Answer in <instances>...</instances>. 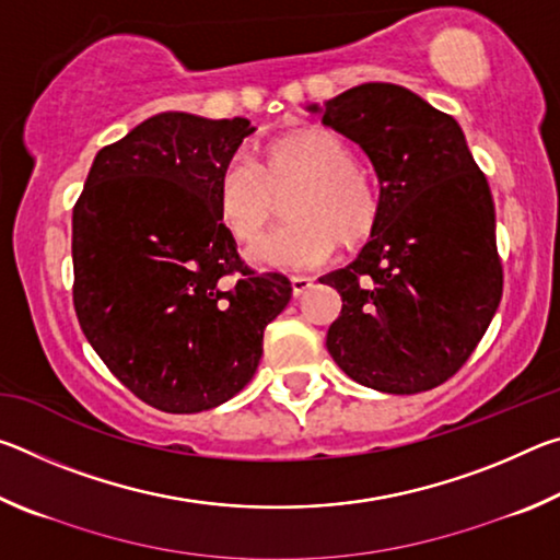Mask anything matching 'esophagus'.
<instances>
[{
  "instance_id": "1",
  "label": "esophagus",
  "mask_w": 560,
  "mask_h": 560,
  "mask_svg": "<svg viewBox=\"0 0 560 560\" xmlns=\"http://www.w3.org/2000/svg\"><path fill=\"white\" fill-rule=\"evenodd\" d=\"M311 287H314V279H308V277H291V293L293 296H303V293H306Z\"/></svg>"
}]
</instances>
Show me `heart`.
<instances>
[{"label":"heart","instance_id":"1","mask_svg":"<svg viewBox=\"0 0 560 560\" xmlns=\"http://www.w3.org/2000/svg\"><path fill=\"white\" fill-rule=\"evenodd\" d=\"M293 189H299L289 202L293 224L264 236L249 252L259 267H324L336 257L338 236L358 246L381 224V189L355 167L353 148L320 126L271 143L259 167L246 158H232L217 177V217L236 244H254L277 212V200Z\"/></svg>","mask_w":560,"mask_h":560}]
</instances>
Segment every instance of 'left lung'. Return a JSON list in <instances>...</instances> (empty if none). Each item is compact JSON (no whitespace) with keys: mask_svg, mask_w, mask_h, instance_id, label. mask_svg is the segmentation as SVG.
Masks as SVG:
<instances>
[{"mask_svg":"<svg viewBox=\"0 0 560 560\" xmlns=\"http://www.w3.org/2000/svg\"><path fill=\"white\" fill-rule=\"evenodd\" d=\"M308 110L363 148L383 200L358 259L320 277L343 299L328 353L373 390H432L467 363L504 289L487 177L459 122L395 83H363Z\"/></svg>","mask_w":560,"mask_h":560,"instance_id":"1","label":"left lung"}]
</instances>
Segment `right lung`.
I'll return each instance as SVG.
<instances>
[{"label":"right lung","mask_w":560,"mask_h":560,"mask_svg":"<svg viewBox=\"0 0 560 560\" xmlns=\"http://www.w3.org/2000/svg\"><path fill=\"white\" fill-rule=\"evenodd\" d=\"M246 118L158 113L98 150L73 207V306L108 371L163 412L230 400L257 373L264 328L291 299L217 217L214 187Z\"/></svg>","instance_id":"1"}]
</instances>
